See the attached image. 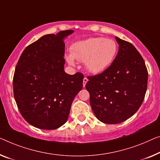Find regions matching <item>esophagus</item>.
I'll use <instances>...</instances> for the list:
<instances>
[{"mask_svg": "<svg viewBox=\"0 0 160 160\" xmlns=\"http://www.w3.org/2000/svg\"><path fill=\"white\" fill-rule=\"evenodd\" d=\"M88 78L86 77H85L84 78H83V87L85 86V85H86V83L88 82Z\"/></svg>", "mask_w": 160, "mask_h": 160, "instance_id": "esophagus-1", "label": "esophagus"}]
</instances>
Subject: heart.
<instances>
[{
  "mask_svg": "<svg viewBox=\"0 0 160 160\" xmlns=\"http://www.w3.org/2000/svg\"><path fill=\"white\" fill-rule=\"evenodd\" d=\"M72 55L67 59L73 64L74 59L85 62L88 70L93 74H98L110 66L117 52V44L111 39L93 37L74 44L71 48Z\"/></svg>",
  "mask_w": 160,
  "mask_h": 160,
  "instance_id": "heart-1",
  "label": "heart"
}]
</instances>
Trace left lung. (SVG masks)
Segmentation results:
<instances>
[{"label":"left lung","mask_w":160,"mask_h":160,"mask_svg":"<svg viewBox=\"0 0 160 160\" xmlns=\"http://www.w3.org/2000/svg\"><path fill=\"white\" fill-rule=\"evenodd\" d=\"M118 52L103 72L88 76L85 88L96 118L116 124L134 114L142 104L147 88L148 71L133 44L116 37Z\"/></svg>","instance_id":"left-lung-1"}]
</instances>
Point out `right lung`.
I'll use <instances>...</instances> for the list:
<instances>
[{"label":"right lung","instance_id":"right-lung-1","mask_svg":"<svg viewBox=\"0 0 160 160\" xmlns=\"http://www.w3.org/2000/svg\"><path fill=\"white\" fill-rule=\"evenodd\" d=\"M72 30L47 34L27 47L13 79V95L21 116L29 124L52 130L68 121L74 98L82 88L84 76L64 70V38Z\"/></svg>","mask_w":160,"mask_h":160}]
</instances>
